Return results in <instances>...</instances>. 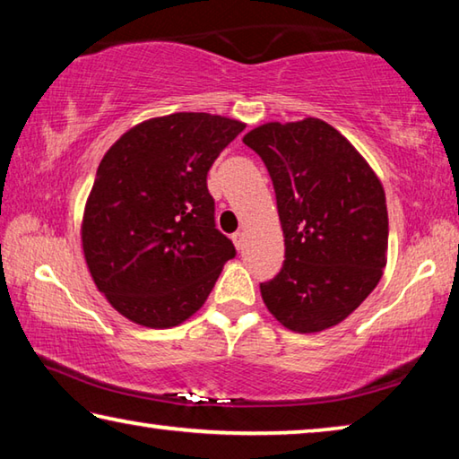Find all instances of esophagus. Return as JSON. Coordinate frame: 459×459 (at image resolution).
<instances>
[{"label":"esophagus","instance_id":"obj_1","mask_svg":"<svg viewBox=\"0 0 459 459\" xmlns=\"http://www.w3.org/2000/svg\"><path fill=\"white\" fill-rule=\"evenodd\" d=\"M232 243H235V247H237V251H243V247H245V232H235V235H232Z\"/></svg>","mask_w":459,"mask_h":459}]
</instances>
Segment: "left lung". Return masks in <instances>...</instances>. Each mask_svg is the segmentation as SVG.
<instances>
[{"instance_id":"obj_1","label":"left lung","mask_w":459,"mask_h":459,"mask_svg":"<svg viewBox=\"0 0 459 459\" xmlns=\"http://www.w3.org/2000/svg\"><path fill=\"white\" fill-rule=\"evenodd\" d=\"M243 142L267 166L285 237L283 267L261 283L263 301L287 330H328L383 277V184L356 147L322 119L265 123Z\"/></svg>"}]
</instances>
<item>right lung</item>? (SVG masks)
<instances>
[{"instance_id": "1", "label": "right lung", "mask_w": 459, "mask_h": 459, "mask_svg": "<svg viewBox=\"0 0 459 459\" xmlns=\"http://www.w3.org/2000/svg\"><path fill=\"white\" fill-rule=\"evenodd\" d=\"M243 129L221 115L174 113L131 127L100 160L82 251L99 291L127 320L186 322L237 255L214 224L206 176Z\"/></svg>"}]
</instances>
